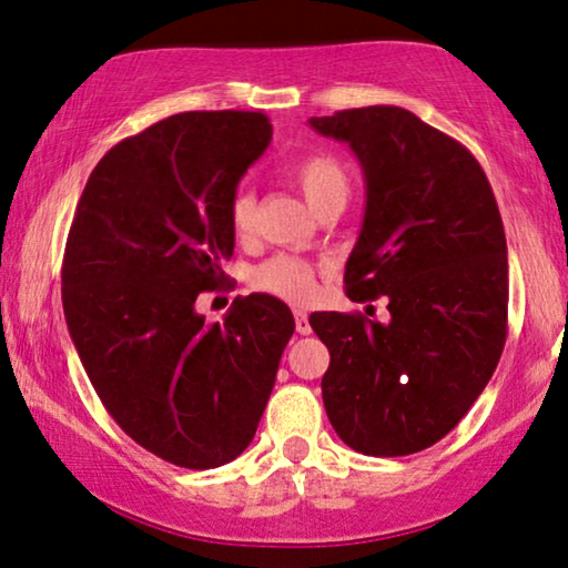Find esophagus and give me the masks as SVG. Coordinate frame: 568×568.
I'll list each match as a JSON object with an SVG mask.
<instances>
[{
  "label": "esophagus",
  "mask_w": 568,
  "mask_h": 568,
  "mask_svg": "<svg viewBox=\"0 0 568 568\" xmlns=\"http://www.w3.org/2000/svg\"><path fill=\"white\" fill-rule=\"evenodd\" d=\"M295 332L298 334H311V324H308V316L306 311H295Z\"/></svg>",
  "instance_id": "obj_1"
}]
</instances>
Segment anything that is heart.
Segmentation results:
<instances>
[{
	"instance_id": "heart-1",
	"label": "heart",
	"mask_w": 568,
	"mask_h": 568,
	"mask_svg": "<svg viewBox=\"0 0 568 568\" xmlns=\"http://www.w3.org/2000/svg\"><path fill=\"white\" fill-rule=\"evenodd\" d=\"M287 178L301 195L306 197L311 211L322 215L329 207H345L349 197V178L347 170L334 154L326 151H311L295 159L287 166ZM231 229L236 239H250L254 234V223H257V195L252 187H239L231 197L229 207ZM252 285L257 291L281 295L285 301H308L316 291V270L311 262L277 254L254 267Z\"/></svg>"
}]
</instances>
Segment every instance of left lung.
<instances>
[{
  "instance_id": "left-lung-1",
  "label": "left lung",
  "mask_w": 568,
  "mask_h": 568,
  "mask_svg": "<svg viewBox=\"0 0 568 568\" xmlns=\"http://www.w3.org/2000/svg\"><path fill=\"white\" fill-rule=\"evenodd\" d=\"M349 143L365 174V219L345 267L357 303L386 298L390 322L322 311V378L334 433L378 458L450 433L489 383L507 339V239L476 156L394 105L311 118Z\"/></svg>"
}]
</instances>
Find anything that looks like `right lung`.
I'll list each match as a JSON object with an SVG mask.
<instances>
[{
    "instance_id": "obj_1",
    "label": "right lung",
    "mask_w": 568,
    "mask_h": 568,
    "mask_svg": "<svg viewBox=\"0 0 568 568\" xmlns=\"http://www.w3.org/2000/svg\"><path fill=\"white\" fill-rule=\"evenodd\" d=\"M273 139L265 113L164 118L94 166L61 267L69 334L102 406L174 466H223L252 443L293 337L273 295L236 298L223 324L197 295L229 285V207Z\"/></svg>"
}]
</instances>
